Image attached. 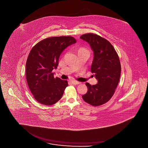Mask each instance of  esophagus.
<instances>
[{
    "mask_svg": "<svg viewBox=\"0 0 148 148\" xmlns=\"http://www.w3.org/2000/svg\"><path fill=\"white\" fill-rule=\"evenodd\" d=\"M71 83L73 85H78V84H80L81 83L80 82H79L75 81V80H72V81H71Z\"/></svg>",
    "mask_w": 148,
    "mask_h": 148,
    "instance_id": "obj_1",
    "label": "esophagus"
}]
</instances>
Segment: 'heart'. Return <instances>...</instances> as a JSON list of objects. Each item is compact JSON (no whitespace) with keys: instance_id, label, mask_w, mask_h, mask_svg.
Returning <instances> with one entry per match:
<instances>
[{"instance_id":"obj_1","label":"heart","mask_w":148,"mask_h":148,"mask_svg":"<svg viewBox=\"0 0 148 148\" xmlns=\"http://www.w3.org/2000/svg\"><path fill=\"white\" fill-rule=\"evenodd\" d=\"M88 52V51L86 48L81 47L78 49V52Z\"/></svg>"}]
</instances>
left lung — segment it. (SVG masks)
Masks as SVG:
<instances>
[{"label": "left lung", "mask_w": 148, "mask_h": 148, "mask_svg": "<svg viewBox=\"0 0 148 148\" xmlns=\"http://www.w3.org/2000/svg\"><path fill=\"white\" fill-rule=\"evenodd\" d=\"M80 38L88 42L94 51L91 71L98 81L93 85L86 83L88 91L82 97L91 106H101L111 99L117 87L121 73L119 58L111 43L100 36L88 33Z\"/></svg>", "instance_id": "8db88e82"}]
</instances>
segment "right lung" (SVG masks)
<instances>
[{
	"label": "right lung",
	"mask_w": 148,
	"mask_h": 148,
	"mask_svg": "<svg viewBox=\"0 0 148 148\" xmlns=\"http://www.w3.org/2000/svg\"><path fill=\"white\" fill-rule=\"evenodd\" d=\"M77 42L71 36L48 37L38 42L30 51L26 63V80L36 100L52 105L62 98L68 83L54 77L63 51Z\"/></svg>",
	"instance_id": "1"
}]
</instances>
